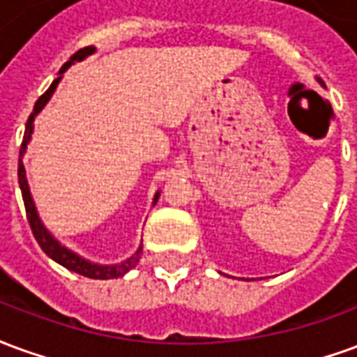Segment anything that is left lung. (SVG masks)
<instances>
[{"label":"left lung","mask_w":357,"mask_h":357,"mask_svg":"<svg viewBox=\"0 0 357 357\" xmlns=\"http://www.w3.org/2000/svg\"><path fill=\"white\" fill-rule=\"evenodd\" d=\"M319 84H323V82H319Z\"/></svg>","instance_id":"8db88e82"}]
</instances>
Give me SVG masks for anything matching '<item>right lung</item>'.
Here are the masks:
<instances>
[{
    "label": "right lung",
    "mask_w": 357,
    "mask_h": 357,
    "mask_svg": "<svg viewBox=\"0 0 357 357\" xmlns=\"http://www.w3.org/2000/svg\"><path fill=\"white\" fill-rule=\"evenodd\" d=\"M93 47H84V50L76 51L70 61L65 63V65L61 66V70H59V78L53 80V84L50 86V89L45 91V93L36 101L34 105V112L30 114L26 122V130H24V137H22V145H20V155H19V185L20 191H22V201H24V208H26V218H28V224L32 227V233H34L36 241H38V245L42 247V250L45 255L53 258L55 262L61 264V266H65L66 269H70V271H76V273H80L84 277H89V279H116V277H122L124 273H128L130 269L135 266V264L139 262L141 258V250L143 247H139L135 250V255L130 256L128 260L124 262H118V264H95L89 262L86 258H82L80 255H76L73 252L70 248H66L65 245H61L53 235H51L47 229H45V225L42 224V220L38 216V210H36L34 199H32V195H30V187H28L26 181V170H24V164H22V156L26 153V145L30 143V137H32V132H34V118L36 114L40 112V110L45 107V102L50 101L53 91L57 89V84L63 78V74L68 70V66L73 65L74 61H82V59L89 55V53H93ZM158 197H160V191L155 195V199H153V204H156L158 201Z\"/></svg>",
    "instance_id": "1"
}]
</instances>
